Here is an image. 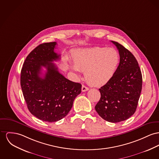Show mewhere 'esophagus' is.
I'll use <instances>...</instances> for the list:
<instances>
[{"label": "esophagus", "instance_id": "obj_1", "mask_svg": "<svg viewBox=\"0 0 159 159\" xmlns=\"http://www.w3.org/2000/svg\"><path fill=\"white\" fill-rule=\"evenodd\" d=\"M89 87H86L85 85H83V86H82V88H81V90H82V92H86V91H87V90H89Z\"/></svg>", "mask_w": 159, "mask_h": 159}]
</instances>
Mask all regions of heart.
Listing matches in <instances>:
<instances>
[{
    "mask_svg": "<svg viewBox=\"0 0 159 159\" xmlns=\"http://www.w3.org/2000/svg\"><path fill=\"white\" fill-rule=\"evenodd\" d=\"M72 57L74 66H70V69L76 72L84 71L85 80L95 86L103 85L110 81L119 61L116 50L101 47L75 50Z\"/></svg>",
    "mask_w": 159,
    "mask_h": 159,
    "instance_id": "b5f03b06",
    "label": "heart"
}]
</instances>
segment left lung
Returning <instances> with one entry per match:
<instances>
[{"label": "left lung", "instance_id": "8db88e82", "mask_svg": "<svg viewBox=\"0 0 159 159\" xmlns=\"http://www.w3.org/2000/svg\"><path fill=\"white\" fill-rule=\"evenodd\" d=\"M119 51L120 62L112 78L99 90L101 98L95 110L110 122L124 121L136 111L142 87V76L134 56L119 43L111 41Z\"/></svg>", "mask_w": 159, "mask_h": 159}]
</instances>
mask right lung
Instances as JSON below:
<instances>
[{
  "label": "right lung",
  "instance_id": "right-lung-1",
  "mask_svg": "<svg viewBox=\"0 0 159 159\" xmlns=\"http://www.w3.org/2000/svg\"><path fill=\"white\" fill-rule=\"evenodd\" d=\"M57 43H45L36 47L27 56L21 70L23 95L31 113L49 122L66 116L75 98L81 92V84L66 78L53 61L60 59L54 52ZM47 72L42 77V67Z\"/></svg>",
  "mask_w": 159,
  "mask_h": 159
}]
</instances>
